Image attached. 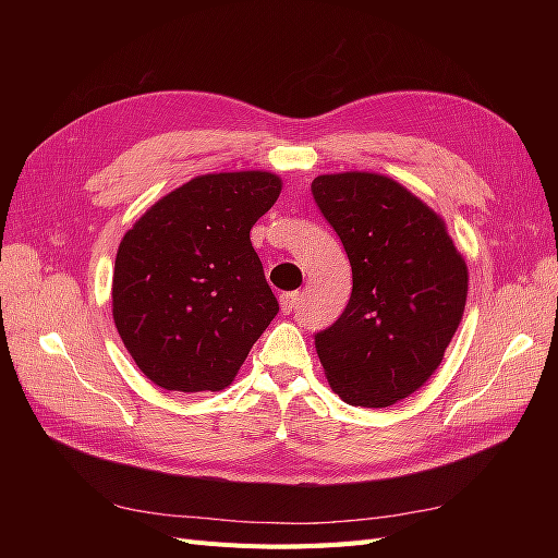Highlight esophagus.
<instances>
[{
	"label": "esophagus",
	"instance_id": "esophagus-1",
	"mask_svg": "<svg viewBox=\"0 0 558 558\" xmlns=\"http://www.w3.org/2000/svg\"><path fill=\"white\" fill-rule=\"evenodd\" d=\"M298 302H300V293H298V291H291V293H281V298H279L281 312H283V314H291V312H295Z\"/></svg>",
	"mask_w": 558,
	"mask_h": 558
}]
</instances>
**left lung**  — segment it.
<instances>
[{
    "label": "left lung",
    "instance_id": "8db88e82",
    "mask_svg": "<svg viewBox=\"0 0 558 558\" xmlns=\"http://www.w3.org/2000/svg\"><path fill=\"white\" fill-rule=\"evenodd\" d=\"M312 195L353 275L344 312L314 335L316 353L344 402L388 408L442 363L465 310V260L442 218L393 179L324 174Z\"/></svg>",
    "mask_w": 558,
    "mask_h": 558
}]
</instances>
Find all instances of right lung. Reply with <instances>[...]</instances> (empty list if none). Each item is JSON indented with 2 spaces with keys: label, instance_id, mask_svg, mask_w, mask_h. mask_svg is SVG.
Listing matches in <instances>:
<instances>
[{
  "label": "right lung",
  "instance_id": "1",
  "mask_svg": "<svg viewBox=\"0 0 558 558\" xmlns=\"http://www.w3.org/2000/svg\"><path fill=\"white\" fill-rule=\"evenodd\" d=\"M279 177H197L156 202L118 246L113 320L142 373L167 391L226 388L279 312L251 246Z\"/></svg>",
  "mask_w": 558,
  "mask_h": 558
}]
</instances>
